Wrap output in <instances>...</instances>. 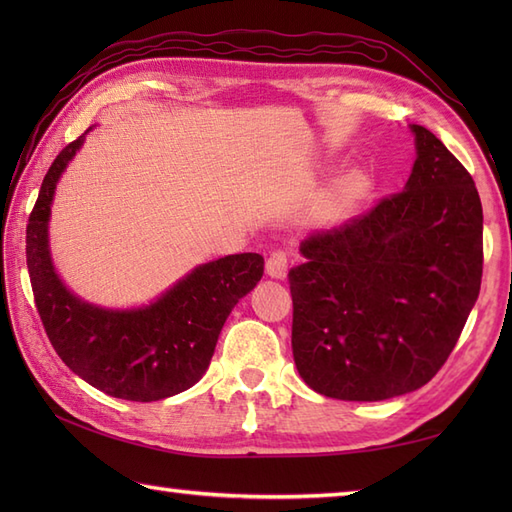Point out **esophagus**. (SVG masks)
Segmentation results:
<instances>
[{
	"label": "esophagus",
	"mask_w": 512,
	"mask_h": 512,
	"mask_svg": "<svg viewBox=\"0 0 512 512\" xmlns=\"http://www.w3.org/2000/svg\"><path fill=\"white\" fill-rule=\"evenodd\" d=\"M288 266H290L288 253H284V250H275V253H270L266 262V273L273 279H286Z\"/></svg>",
	"instance_id": "esophagus-1"
}]
</instances>
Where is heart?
Wrapping results in <instances>:
<instances>
[{"label":"heart","instance_id":"obj_1","mask_svg":"<svg viewBox=\"0 0 512 512\" xmlns=\"http://www.w3.org/2000/svg\"><path fill=\"white\" fill-rule=\"evenodd\" d=\"M372 189V178L367 176L363 169H352L345 176L336 180L332 187L325 191L321 209L325 215L339 217L361 202L365 195Z\"/></svg>","mask_w":512,"mask_h":512}]
</instances>
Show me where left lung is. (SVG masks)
<instances>
[{"label":"left lung","instance_id":"obj_1","mask_svg":"<svg viewBox=\"0 0 512 512\" xmlns=\"http://www.w3.org/2000/svg\"><path fill=\"white\" fill-rule=\"evenodd\" d=\"M405 191L301 242L288 273L292 356L339 400L420 389L458 343L482 284V202L471 173L427 127L411 125Z\"/></svg>","mask_w":512,"mask_h":512}]
</instances>
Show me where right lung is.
Here are the masks:
<instances>
[{
    "label": "right lung",
    "instance_id": "add662e5",
    "mask_svg": "<svg viewBox=\"0 0 512 512\" xmlns=\"http://www.w3.org/2000/svg\"><path fill=\"white\" fill-rule=\"evenodd\" d=\"M85 134L54 158L26 226L37 312L61 361L85 383L136 402L176 396L206 372L226 317L262 279L264 257L242 253L202 264L138 310H105L74 297L54 273L48 220L57 182Z\"/></svg>",
    "mask_w": 512,
    "mask_h": 512
}]
</instances>
